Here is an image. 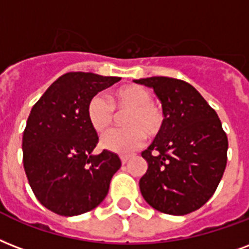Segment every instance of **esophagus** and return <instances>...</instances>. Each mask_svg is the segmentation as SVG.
Masks as SVG:
<instances>
[{
	"instance_id": "1",
	"label": "esophagus",
	"mask_w": 249,
	"mask_h": 249,
	"mask_svg": "<svg viewBox=\"0 0 249 249\" xmlns=\"http://www.w3.org/2000/svg\"><path fill=\"white\" fill-rule=\"evenodd\" d=\"M129 158H130V155H121V157H120L121 163H123V164H125V163L128 162Z\"/></svg>"
}]
</instances>
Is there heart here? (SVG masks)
<instances>
[{
  "label": "heart",
  "mask_w": 249,
  "mask_h": 249,
  "mask_svg": "<svg viewBox=\"0 0 249 249\" xmlns=\"http://www.w3.org/2000/svg\"><path fill=\"white\" fill-rule=\"evenodd\" d=\"M108 102L102 95H94L87 104V117L95 132L104 133L111 128L116 113H124L126 128L116 129L104 134V149L128 154L145 142V133L149 137L158 136L163 128V112L153 104V95L145 87L137 85L119 87L111 91Z\"/></svg>",
  "instance_id": "b5f03b06"
}]
</instances>
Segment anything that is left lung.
I'll use <instances>...</instances> for the list:
<instances>
[{
  "mask_svg": "<svg viewBox=\"0 0 249 249\" xmlns=\"http://www.w3.org/2000/svg\"><path fill=\"white\" fill-rule=\"evenodd\" d=\"M154 90L164 123L142 151L147 171L140 179L145 201L158 212L185 215L213 196L227 163L229 141L217 112L198 91L181 79H136Z\"/></svg>",
  "mask_w": 249,
  "mask_h": 249,
  "instance_id": "left-lung-1",
  "label": "left lung"
}]
</instances>
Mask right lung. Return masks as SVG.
Wrapping results in <instances>:
<instances>
[{
    "mask_svg": "<svg viewBox=\"0 0 249 249\" xmlns=\"http://www.w3.org/2000/svg\"><path fill=\"white\" fill-rule=\"evenodd\" d=\"M120 79L66 73L32 107L22 140L24 172L36 198L53 213H87L107 196L121 160L108 150L92 154L99 137L87 117V104Z\"/></svg>",
    "mask_w": 249,
    "mask_h": 249,
    "instance_id": "1",
    "label": "right lung"
}]
</instances>
